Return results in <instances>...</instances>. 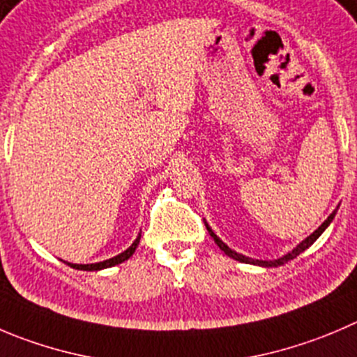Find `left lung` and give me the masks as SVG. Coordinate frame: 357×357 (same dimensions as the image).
Returning <instances> with one entry per match:
<instances>
[{
  "instance_id": "left-lung-1",
  "label": "left lung",
  "mask_w": 357,
  "mask_h": 357,
  "mask_svg": "<svg viewBox=\"0 0 357 357\" xmlns=\"http://www.w3.org/2000/svg\"><path fill=\"white\" fill-rule=\"evenodd\" d=\"M337 210H338V208H337ZM337 210H333V213H329V217H328V219H326L324 222H322L321 226H319L317 229H315V231L312 233L310 236H307V238H305L303 242H300V243H298V245L294 247L293 250H289V252H287V254H284L282 257H278V259H271V261L252 259V257H247V256H243V254L236 252V250L229 249V247H227L226 243H224L222 240H220L219 236H217L215 233L212 231V227H210L208 224L205 222V226H206V229H208L210 236H212V238H213V242L217 243V247H219L220 250H224V254H226V256L233 257V259L240 261V263H247V264H256V266H264V268H277V266H282V264H286L287 261L294 259V257H296V256H300V254L303 252V250H307L308 247H310L312 243H314L315 240H317L319 236H321L322 233H324V229H326V227H328L329 224H331V220H333V219H335V215H337Z\"/></svg>"
}]
</instances>
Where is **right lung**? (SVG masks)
<instances>
[{"instance_id":"1","label":"right lung","mask_w":357,"mask_h":357,"mask_svg":"<svg viewBox=\"0 0 357 357\" xmlns=\"http://www.w3.org/2000/svg\"><path fill=\"white\" fill-rule=\"evenodd\" d=\"M140 236H142V233H138L137 240H135V242L131 243V245L128 247L124 252L117 254V256L110 257V259H107V261H100V263H91V264H75V263H68V261H64V263H66L68 266L75 268V270H84V271H98V270H105V268H112V266H115V264L124 263V261H128L131 256H133L135 250H137V247H138V243H140Z\"/></svg>"}]
</instances>
